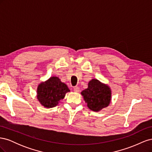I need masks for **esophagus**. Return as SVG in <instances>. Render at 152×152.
Wrapping results in <instances>:
<instances>
[{
    "label": "esophagus",
    "instance_id": "esophagus-1",
    "mask_svg": "<svg viewBox=\"0 0 152 152\" xmlns=\"http://www.w3.org/2000/svg\"><path fill=\"white\" fill-rule=\"evenodd\" d=\"M73 91H74L75 92H76V93H79V92L80 91V88L79 87H75L74 88H73Z\"/></svg>",
    "mask_w": 152,
    "mask_h": 152
}]
</instances>
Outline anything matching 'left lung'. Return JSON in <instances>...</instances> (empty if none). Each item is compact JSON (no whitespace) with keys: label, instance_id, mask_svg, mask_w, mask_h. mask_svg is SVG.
I'll use <instances>...</instances> for the list:
<instances>
[{"label":"left lung","instance_id":"obj_1","mask_svg":"<svg viewBox=\"0 0 152 152\" xmlns=\"http://www.w3.org/2000/svg\"><path fill=\"white\" fill-rule=\"evenodd\" d=\"M87 107L94 112H99L107 107L111 100L112 93L110 87L97 79H92L88 87L81 92Z\"/></svg>","mask_w":152,"mask_h":152}]
</instances>
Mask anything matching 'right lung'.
Returning <instances> with one entry per match:
<instances>
[{
    "label": "right lung",
    "mask_w": 152,
    "mask_h": 152,
    "mask_svg": "<svg viewBox=\"0 0 152 152\" xmlns=\"http://www.w3.org/2000/svg\"><path fill=\"white\" fill-rule=\"evenodd\" d=\"M68 92H70V89L58 77H52L39 85L37 99L44 107L53 108L58 105Z\"/></svg>",
    "instance_id": "obj_1"
}]
</instances>
